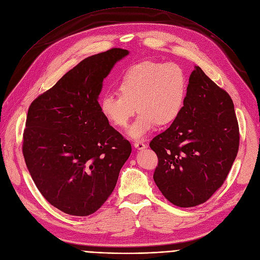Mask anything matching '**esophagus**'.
<instances>
[{
  "instance_id": "esophagus-1",
  "label": "esophagus",
  "mask_w": 260,
  "mask_h": 260,
  "mask_svg": "<svg viewBox=\"0 0 260 260\" xmlns=\"http://www.w3.org/2000/svg\"><path fill=\"white\" fill-rule=\"evenodd\" d=\"M134 146L135 148H136L137 150H139V151H142V150H144L145 148H146V145L142 142V141H136L134 143Z\"/></svg>"
}]
</instances>
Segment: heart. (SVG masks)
Returning a JSON list of instances; mask_svg holds the SVG:
<instances>
[{
  "mask_svg": "<svg viewBox=\"0 0 260 260\" xmlns=\"http://www.w3.org/2000/svg\"><path fill=\"white\" fill-rule=\"evenodd\" d=\"M117 90L119 95L106 94L101 99V114L112 126L124 128L138 109L140 115L127 135L134 140H142L158 124L169 125L179 117L188 80L183 68L176 63L144 60L123 73Z\"/></svg>",
  "mask_w": 260,
  "mask_h": 260,
  "instance_id": "obj_1",
  "label": "heart"
}]
</instances>
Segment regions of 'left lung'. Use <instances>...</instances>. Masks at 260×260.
<instances>
[{
    "instance_id": "1",
    "label": "left lung",
    "mask_w": 260,
    "mask_h": 260,
    "mask_svg": "<svg viewBox=\"0 0 260 260\" xmlns=\"http://www.w3.org/2000/svg\"><path fill=\"white\" fill-rule=\"evenodd\" d=\"M150 146L158 157L154 182L168 201L179 207L206 202L222 186L238 153L231 96L196 67L179 117Z\"/></svg>"
}]
</instances>
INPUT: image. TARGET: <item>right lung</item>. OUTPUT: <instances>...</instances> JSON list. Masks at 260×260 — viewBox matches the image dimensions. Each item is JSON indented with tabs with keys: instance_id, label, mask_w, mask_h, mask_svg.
Segmentation results:
<instances>
[{
	"instance_id": "right-lung-1",
	"label": "right lung",
	"mask_w": 260,
	"mask_h": 260,
	"mask_svg": "<svg viewBox=\"0 0 260 260\" xmlns=\"http://www.w3.org/2000/svg\"><path fill=\"white\" fill-rule=\"evenodd\" d=\"M128 54L111 49L87 57L28 108L26 167L44 199L71 216H89L104 204L132 153L98 101L104 78Z\"/></svg>"
}]
</instances>
